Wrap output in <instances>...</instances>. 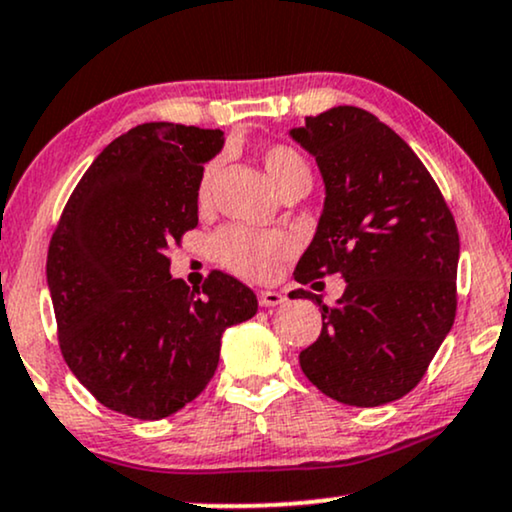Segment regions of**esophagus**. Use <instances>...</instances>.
Segmentation results:
<instances>
[{
    "mask_svg": "<svg viewBox=\"0 0 512 512\" xmlns=\"http://www.w3.org/2000/svg\"><path fill=\"white\" fill-rule=\"evenodd\" d=\"M257 300H260V307H278V304H283L286 302V297H283L281 293H278V290H260V293H257Z\"/></svg>",
    "mask_w": 512,
    "mask_h": 512,
    "instance_id": "esophagus-1",
    "label": "esophagus"
}]
</instances>
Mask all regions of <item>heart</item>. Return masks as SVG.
I'll use <instances>...</instances> for the list:
<instances>
[{
  "label": "heart",
  "mask_w": 512,
  "mask_h": 512,
  "mask_svg": "<svg viewBox=\"0 0 512 512\" xmlns=\"http://www.w3.org/2000/svg\"><path fill=\"white\" fill-rule=\"evenodd\" d=\"M262 165L271 186H274L276 191L293 184V181L312 179L307 160H304L295 148L283 144L264 148ZM217 167L219 163L215 160V163L205 165L203 174H200V203H205L210 196V186L212 179H215ZM290 250H293V241H290L286 234H260V231L238 229V226L219 231L215 243H212V252H215L219 264H224V267L234 271V274L255 278V281H264V278L274 274L278 262H281L283 257H288Z\"/></svg>",
  "instance_id": "1"
}]
</instances>
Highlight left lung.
<instances>
[{
  "mask_svg": "<svg viewBox=\"0 0 512 512\" xmlns=\"http://www.w3.org/2000/svg\"><path fill=\"white\" fill-rule=\"evenodd\" d=\"M326 186L316 234L295 281L340 274L345 293L300 352L312 385L347 406H380L411 392L456 316L458 229L411 146L364 108L335 106L290 129Z\"/></svg>",
  "mask_w": 512,
  "mask_h": 512,
  "instance_id": "left-lung-1",
  "label": "left lung"
}]
</instances>
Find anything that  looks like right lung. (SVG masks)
<instances>
[{"mask_svg": "<svg viewBox=\"0 0 512 512\" xmlns=\"http://www.w3.org/2000/svg\"><path fill=\"white\" fill-rule=\"evenodd\" d=\"M222 146V129H129L96 155L51 236L58 345L111 411L160 420L184 409L215 375L222 333L257 312L234 276L212 271L200 295L170 274L167 248L198 226L200 174Z\"/></svg>", "mask_w": 512, "mask_h": 512, "instance_id": "add662e5", "label": "right lung"}]
</instances>
